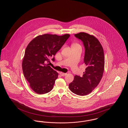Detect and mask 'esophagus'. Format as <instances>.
Here are the masks:
<instances>
[{"label":"esophagus","mask_w":128,"mask_h":128,"mask_svg":"<svg viewBox=\"0 0 128 128\" xmlns=\"http://www.w3.org/2000/svg\"><path fill=\"white\" fill-rule=\"evenodd\" d=\"M60 74L61 75V76H64L67 75V73H63V72H60Z\"/></svg>","instance_id":"obj_1"}]
</instances>
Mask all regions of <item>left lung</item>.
Instances as JSON below:
<instances>
[{"instance_id": "obj_1", "label": "left lung", "mask_w": 128, "mask_h": 128, "mask_svg": "<svg viewBox=\"0 0 128 128\" xmlns=\"http://www.w3.org/2000/svg\"><path fill=\"white\" fill-rule=\"evenodd\" d=\"M80 39L85 49L84 63L86 68L82 77L75 75L69 84L70 90L76 94L84 96L89 94L98 85L102 78L104 60L103 47L98 39L84 32L75 34Z\"/></svg>"}]
</instances>
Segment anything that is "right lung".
Returning <instances> with one entry per match:
<instances>
[{
    "instance_id": "1",
    "label": "right lung",
    "mask_w": 128,
    "mask_h": 128,
    "mask_svg": "<svg viewBox=\"0 0 128 128\" xmlns=\"http://www.w3.org/2000/svg\"><path fill=\"white\" fill-rule=\"evenodd\" d=\"M70 36L44 34L33 39L26 47L22 63L23 73L30 88L37 94H46L53 89L58 73L46 63ZM52 60H55L54 57Z\"/></svg>"
}]
</instances>
